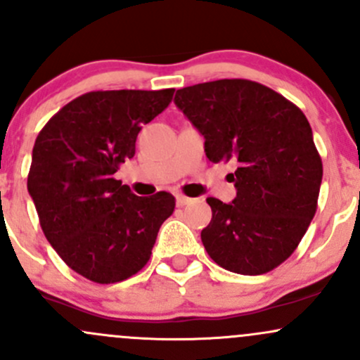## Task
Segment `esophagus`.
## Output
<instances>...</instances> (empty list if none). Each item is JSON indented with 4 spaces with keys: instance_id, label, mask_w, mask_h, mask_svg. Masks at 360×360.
<instances>
[{
    "instance_id": "34e87169",
    "label": "esophagus",
    "mask_w": 360,
    "mask_h": 360,
    "mask_svg": "<svg viewBox=\"0 0 360 360\" xmlns=\"http://www.w3.org/2000/svg\"><path fill=\"white\" fill-rule=\"evenodd\" d=\"M191 202H193V198H188V196L181 195V193H177V195H176L177 207H184V205H188V203H191Z\"/></svg>"
}]
</instances>
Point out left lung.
<instances>
[{
    "instance_id": "1",
    "label": "left lung",
    "mask_w": 360,
    "mask_h": 360,
    "mask_svg": "<svg viewBox=\"0 0 360 360\" xmlns=\"http://www.w3.org/2000/svg\"><path fill=\"white\" fill-rule=\"evenodd\" d=\"M174 103L205 139L210 162H233L236 198H207L202 243L236 274H266L285 262L317 209L323 162L307 117L259 82L221 79L177 89Z\"/></svg>"
}]
</instances>
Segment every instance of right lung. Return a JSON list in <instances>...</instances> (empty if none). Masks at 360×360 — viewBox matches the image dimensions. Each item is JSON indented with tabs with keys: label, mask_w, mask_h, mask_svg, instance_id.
<instances>
[{
	"label": "right lung",
	"mask_w": 360,
	"mask_h": 360,
	"mask_svg": "<svg viewBox=\"0 0 360 360\" xmlns=\"http://www.w3.org/2000/svg\"><path fill=\"white\" fill-rule=\"evenodd\" d=\"M172 94L91 91L55 113L36 138L27 190L41 228L63 262L91 281L119 283L141 271L172 215L170 193L136 196L113 177Z\"/></svg>",
	"instance_id": "right-lung-1"
}]
</instances>
